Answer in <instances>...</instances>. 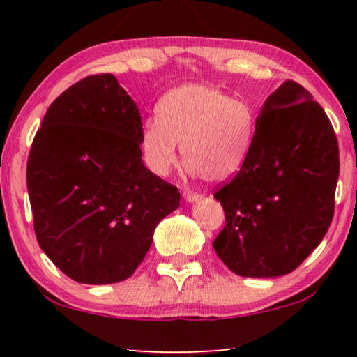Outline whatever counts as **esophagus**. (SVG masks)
Wrapping results in <instances>:
<instances>
[{"label": "esophagus", "mask_w": 357, "mask_h": 357, "mask_svg": "<svg viewBox=\"0 0 357 357\" xmlns=\"http://www.w3.org/2000/svg\"><path fill=\"white\" fill-rule=\"evenodd\" d=\"M183 197H184V200H187V202H197V200H200V198H202V193L192 192V190H184Z\"/></svg>", "instance_id": "34e87169"}]
</instances>
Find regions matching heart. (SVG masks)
Masks as SVG:
<instances>
[{
    "label": "heart",
    "instance_id": "1",
    "mask_svg": "<svg viewBox=\"0 0 357 357\" xmlns=\"http://www.w3.org/2000/svg\"><path fill=\"white\" fill-rule=\"evenodd\" d=\"M257 116L249 102L233 99L211 84L172 89L143 124L140 148L146 167L165 176L178 164V143L192 173L220 183L245 164L255 138Z\"/></svg>",
    "mask_w": 357,
    "mask_h": 357
}]
</instances>
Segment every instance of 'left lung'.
<instances>
[{
  "mask_svg": "<svg viewBox=\"0 0 357 357\" xmlns=\"http://www.w3.org/2000/svg\"><path fill=\"white\" fill-rule=\"evenodd\" d=\"M338 170L328 114L287 80L258 114L245 164L214 193L225 225L213 245L227 268L243 277L293 273L331 225Z\"/></svg>",
  "mask_w": 357,
  "mask_h": 357,
  "instance_id": "left-lung-1",
  "label": "left lung"
}]
</instances>
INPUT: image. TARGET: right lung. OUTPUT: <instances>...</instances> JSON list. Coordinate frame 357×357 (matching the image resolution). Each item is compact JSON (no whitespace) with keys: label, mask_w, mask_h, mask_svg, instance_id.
Instances as JSON below:
<instances>
[{"label":"right lung","mask_w":357,"mask_h":357,"mask_svg":"<svg viewBox=\"0 0 357 357\" xmlns=\"http://www.w3.org/2000/svg\"><path fill=\"white\" fill-rule=\"evenodd\" d=\"M26 165L34 233L53 264L78 283L135 273L178 187L142 160V116L112 74L89 75L48 107Z\"/></svg>","instance_id":"right-lung-1"}]
</instances>
